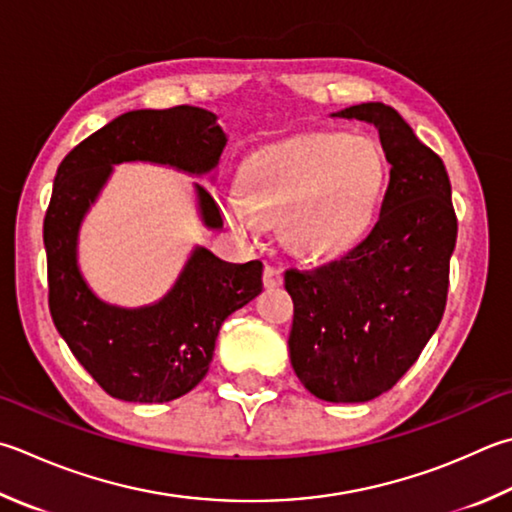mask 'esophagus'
<instances>
[{"mask_svg":"<svg viewBox=\"0 0 512 512\" xmlns=\"http://www.w3.org/2000/svg\"><path fill=\"white\" fill-rule=\"evenodd\" d=\"M263 285L267 289L281 287L283 285V272H281V269L274 267V265H265V269H263Z\"/></svg>","mask_w":512,"mask_h":512,"instance_id":"obj_1","label":"esophagus"}]
</instances>
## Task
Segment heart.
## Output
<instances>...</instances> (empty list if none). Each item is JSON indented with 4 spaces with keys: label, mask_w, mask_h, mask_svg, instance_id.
Returning a JSON list of instances; mask_svg holds the SVG:
<instances>
[{
    "label": "heart",
    "mask_w": 512,
    "mask_h": 512,
    "mask_svg": "<svg viewBox=\"0 0 512 512\" xmlns=\"http://www.w3.org/2000/svg\"><path fill=\"white\" fill-rule=\"evenodd\" d=\"M385 185L383 151L368 136L316 133L260 151L238 191L220 200L243 238L283 220L285 243L312 258L339 256L368 234Z\"/></svg>",
    "instance_id": "1"
}]
</instances>
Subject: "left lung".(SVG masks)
Segmentation results:
<instances>
[{
	"instance_id": "1",
	"label": "left lung",
	"mask_w": 512,
	"mask_h": 512,
	"mask_svg": "<svg viewBox=\"0 0 512 512\" xmlns=\"http://www.w3.org/2000/svg\"><path fill=\"white\" fill-rule=\"evenodd\" d=\"M379 129L390 182L368 238L310 272L287 269L289 359L314 397L363 403L388 392L441 323L457 216L443 160L383 102L332 113Z\"/></svg>"
}]
</instances>
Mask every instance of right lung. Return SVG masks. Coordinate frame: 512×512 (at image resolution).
Instances as JSON below:
<instances>
[{
    "label": "right lung",
    "instance_id": "obj_1",
    "mask_svg": "<svg viewBox=\"0 0 512 512\" xmlns=\"http://www.w3.org/2000/svg\"><path fill=\"white\" fill-rule=\"evenodd\" d=\"M227 136L216 115L198 106L129 111L82 140L57 167L44 218L48 307L77 361L113 399L165 403L205 379L225 318L263 292V263H225L196 247L178 281L158 303L118 307L86 285L77 265V234L113 165L156 162L191 176L218 167ZM205 227L220 229V207L196 185Z\"/></svg>",
    "mask_w": 512,
    "mask_h": 512
}]
</instances>
